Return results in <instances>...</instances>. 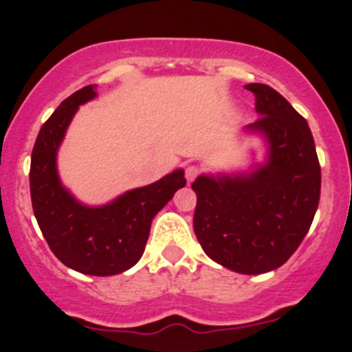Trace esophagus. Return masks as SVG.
Masks as SVG:
<instances>
[{"instance_id": "esophagus-1", "label": "esophagus", "mask_w": 352, "mask_h": 352, "mask_svg": "<svg viewBox=\"0 0 352 352\" xmlns=\"http://www.w3.org/2000/svg\"><path fill=\"white\" fill-rule=\"evenodd\" d=\"M201 173V170H199V166L196 165H189L186 168V179L187 182H192V180H196V177Z\"/></svg>"}]
</instances>
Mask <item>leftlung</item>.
<instances>
[{
    "label": "left lung",
    "mask_w": 352,
    "mask_h": 352,
    "mask_svg": "<svg viewBox=\"0 0 352 352\" xmlns=\"http://www.w3.org/2000/svg\"><path fill=\"white\" fill-rule=\"evenodd\" d=\"M258 119L243 133L264 140L265 160L248 172L202 173L194 232L209 258L240 274L274 271L310 230L320 201V163L308 122L269 85H245Z\"/></svg>",
    "instance_id": "obj_1"
}]
</instances>
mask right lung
I'll return each instance as SVG.
<instances>
[{
    "label": "right lung",
    "instance_id": "obj_1",
    "mask_svg": "<svg viewBox=\"0 0 352 352\" xmlns=\"http://www.w3.org/2000/svg\"><path fill=\"white\" fill-rule=\"evenodd\" d=\"M95 88L88 85L69 95L38 131L30 162V197L38 228L63 264L81 274L113 276L140 261L156 212L186 186V179L179 168L104 206L78 201L59 179L58 150L78 107L97 97Z\"/></svg>",
    "mask_w": 352,
    "mask_h": 352
}]
</instances>
